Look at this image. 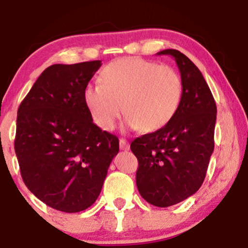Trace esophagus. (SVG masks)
<instances>
[{"label":"esophagus","instance_id":"esophagus-1","mask_svg":"<svg viewBox=\"0 0 248 248\" xmlns=\"http://www.w3.org/2000/svg\"><path fill=\"white\" fill-rule=\"evenodd\" d=\"M120 149L121 150H128L129 149V143H128V141L126 139H120Z\"/></svg>","mask_w":248,"mask_h":248}]
</instances>
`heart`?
I'll use <instances>...</instances> for the list:
<instances>
[{
  "instance_id": "1",
  "label": "heart",
  "mask_w": 248,
  "mask_h": 248,
  "mask_svg": "<svg viewBox=\"0 0 248 248\" xmlns=\"http://www.w3.org/2000/svg\"><path fill=\"white\" fill-rule=\"evenodd\" d=\"M100 84L88 85L84 101L93 121L110 130L124 112L128 127L147 133L164 128L175 118L183 96L177 71L142 58H122L104 67Z\"/></svg>"
}]
</instances>
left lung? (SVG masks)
Returning <instances> with one entry per match:
<instances>
[{"mask_svg": "<svg viewBox=\"0 0 248 248\" xmlns=\"http://www.w3.org/2000/svg\"><path fill=\"white\" fill-rule=\"evenodd\" d=\"M183 84V96L175 118L166 127L144 134L130 143L139 161L136 186L149 204L175 205L198 191L215 148L217 106L198 67L186 55L168 49Z\"/></svg>", "mask_w": 248, "mask_h": 248, "instance_id": "8db88e82", "label": "left lung"}]
</instances>
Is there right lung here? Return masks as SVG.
<instances>
[{"label":"right lung","mask_w":248,"mask_h":248,"mask_svg":"<svg viewBox=\"0 0 248 248\" xmlns=\"http://www.w3.org/2000/svg\"><path fill=\"white\" fill-rule=\"evenodd\" d=\"M101 61L51 65L17 112L15 153L37 198L62 212L86 210L100 195L119 139L101 130L84 101Z\"/></svg>","instance_id":"add662e5"}]
</instances>
